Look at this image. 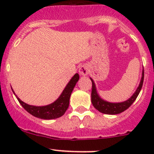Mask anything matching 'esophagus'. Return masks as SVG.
<instances>
[{
    "mask_svg": "<svg viewBox=\"0 0 154 154\" xmlns=\"http://www.w3.org/2000/svg\"><path fill=\"white\" fill-rule=\"evenodd\" d=\"M79 72L81 75L86 76L88 74V66H86V65H83L81 67L79 68Z\"/></svg>",
    "mask_w": 154,
    "mask_h": 154,
    "instance_id": "esophagus-1",
    "label": "esophagus"
}]
</instances>
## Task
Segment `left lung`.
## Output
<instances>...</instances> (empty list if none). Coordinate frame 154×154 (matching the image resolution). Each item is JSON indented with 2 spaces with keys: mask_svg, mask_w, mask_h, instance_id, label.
<instances>
[{
  "mask_svg": "<svg viewBox=\"0 0 154 154\" xmlns=\"http://www.w3.org/2000/svg\"><path fill=\"white\" fill-rule=\"evenodd\" d=\"M90 79H91V83H92V88H91V103H92L94 108L98 110L99 112H100L104 113V114L116 115L125 111L136 100V97H138L141 89H142V85H143L144 69L142 71V79H141L140 83H139V86L137 88V89H136V91L130 97V98H129L128 100H125L124 102H121V103H110V102L106 101V100H103V99L100 98V96L98 95V94L97 92L96 86L94 81H93V80L91 78Z\"/></svg>",
  "mask_w": 154,
  "mask_h": 154,
  "instance_id": "8db88e82",
  "label": "left lung"
}]
</instances>
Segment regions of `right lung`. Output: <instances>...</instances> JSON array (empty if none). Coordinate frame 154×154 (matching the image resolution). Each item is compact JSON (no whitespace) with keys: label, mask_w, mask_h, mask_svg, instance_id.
<instances>
[{"label":"right lung","mask_w":154,"mask_h":154,"mask_svg":"<svg viewBox=\"0 0 154 154\" xmlns=\"http://www.w3.org/2000/svg\"><path fill=\"white\" fill-rule=\"evenodd\" d=\"M79 74H75L74 77L71 79L67 86H66L65 89L60 94L59 98L54 103L51 104L47 105V106H35L29 105L23 102L22 100H20L17 95H15V92L13 91L14 94L16 96L18 102L20 104L24 107V109L28 112L29 114L35 116L36 118H39L42 119H55L57 118H60L65 114L66 110L68 109V106H69V100L71 97V94L77 82L79 80Z\"/></svg>","instance_id":"add662e5"}]
</instances>
